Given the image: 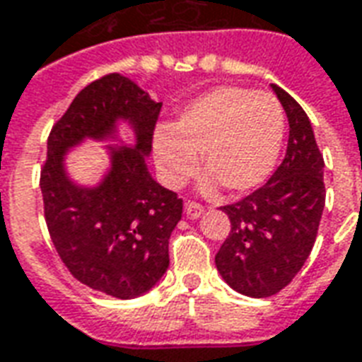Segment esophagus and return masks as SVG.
Here are the masks:
<instances>
[{
  "instance_id": "1",
  "label": "esophagus",
  "mask_w": 362,
  "mask_h": 362,
  "mask_svg": "<svg viewBox=\"0 0 362 362\" xmlns=\"http://www.w3.org/2000/svg\"><path fill=\"white\" fill-rule=\"evenodd\" d=\"M184 209H186V215H188L189 219H197L204 213V205H199L197 202H186Z\"/></svg>"
}]
</instances>
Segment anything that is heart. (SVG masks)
<instances>
[{
	"mask_svg": "<svg viewBox=\"0 0 362 362\" xmlns=\"http://www.w3.org/2000/svg\"><path fill=\"white\" fill-rule=\"evenodd\" d=\"M285 134L277 98L243 87H219L188 104L173 129L153 139L158 176L178 188L194 174L196 155L209 182L230 192L256 188L272 173Z\"/></svg>",
	"mask_w": 362,
	"mask_h": 362,
	"instance_id": "obj_1",
	"label": "heart"
}]
</instances>
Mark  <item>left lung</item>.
Instances as JSON below:
<instances>
[{"instance_id": "left-lung-1", "label": "left lung", "mask_w": 362, "mask_h": 362, "mask_svg": "<svg viewBox=\"0 0 362 362\" xmlns=\"http://www.w3.org/2000/svg\"><path fill=\"white\" fill-rule=\"evenodd\" d=\"M272 87L288 119L287 153L262 188L221 207L230 233L215 256L221 277L254 298L275 295L295 279L316 243L326 205L324 157L310 119L293 96Z\"/></svg>"}]
</instances>
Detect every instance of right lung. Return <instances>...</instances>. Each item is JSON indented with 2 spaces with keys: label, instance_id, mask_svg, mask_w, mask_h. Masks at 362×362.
Here are the masks:
<instances>
[{
  "label": "right lung",
  "instance_id": "add662e5",
  "mask_svg": "<svg viewBox=\"0 0 362 362\" xmlns=\"http://www.w3.org/2000/svg\"><path fill=\"white\" fill-rule=\"evenodd\" d=\"M160 106L127 77L104 75L54 124L40 170L44 217L58 256L75 279L116 298H135L157 285L182 219V199L153 180L145 163ZM118 119L134 127V147L111 148V173L96 189L74 185L63 168L65 151L85 136H113Z\"/></svg>",
  "mask_w": 362,
  "mask_h": 362
}]
</instances>
